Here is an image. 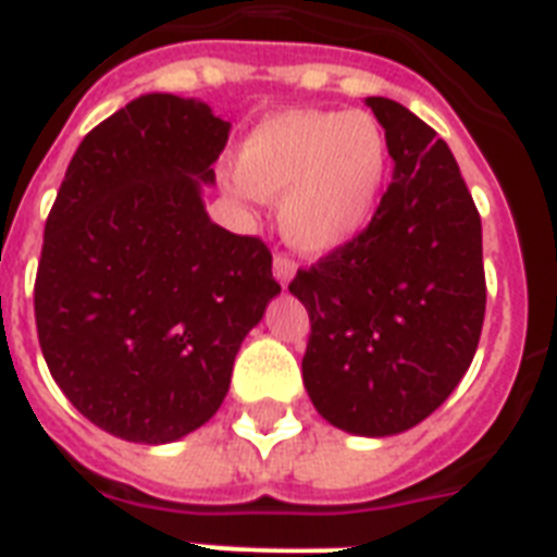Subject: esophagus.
I'll use <instances>...</instances> for the list:
<instances>
[{
	"label": "esophagus",
	"instance_id": "1",
	"mask_svg": "<svg viewBox=\"0 0 557 557\" xmlns=\"http://www.w3.org/2000/svg\"><path fill=\"white\" fill-rule=\"evenodd\" d=\"M273 275L278 278V284H284L287 287L289 278L296 275V261L289 259L287 252H275V259H273Z\"/></svg>",
	"mask_w": 557,
	"mask_h": 557
}]
</instances>
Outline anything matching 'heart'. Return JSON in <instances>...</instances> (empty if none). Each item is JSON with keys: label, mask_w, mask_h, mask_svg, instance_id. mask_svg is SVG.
Wrapping results in <instances>:
<instances>
[{"label": "heart", "mask_w": 557, "mask_h": 557, "mask_svg": "<svg viewBox=\"0 0 557 557\" xmlns=\"http://www.w3.org/2000/svg\"><path fill=\"white\" fill-rule=\"evenodd\" d=\"M389 139L364 110H284L247 133L236 156L238 199L278 205L289 245L324 256L350 245L379 210Z\"/></svg>", "instance_id": "1"}]
</instances>
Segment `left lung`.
I'll use <instances>...</instances> for the list:
<instances>
[{
	"label": "left lung",
	"instance_id": "obj_1",
	"mask_svg": "<svg viewBox=\"0 0 557 557\" xmlns=\"http://www.w3.org/2000/svg\"><path fill=\"white\" fill-rule=\"evenodd\" d=\"M395 170L350 245L301 268L305 387L338 430L395 435L424 421L470 370L484 327L481 215L447 141L404 104L370 96Z\"/></svg>",
	"mask_w": 557,
	"mask_h": 557
}]
</instances>
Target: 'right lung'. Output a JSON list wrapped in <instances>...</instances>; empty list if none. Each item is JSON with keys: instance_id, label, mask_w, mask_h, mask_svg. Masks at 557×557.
I'll return each instance as SVG.
<instances>
[{"instance_id": "right-lung-1", "label": "right lung", "mask_w": 557, "mask_h": 557, "mask_svg": "<svg viewBox=\"0 0 557 557\" xmlns=\"http://www.w3.org/2000/svg\"><path fill=\"white\" fill-rule=\"evenodd\" d=\"M227 136L205 102L139 96L82 139L50 207L34 284L41 356L116 438L168 444L210 421L282 289L268 245L201 205Z\"/></svg>"}]
</instances>
